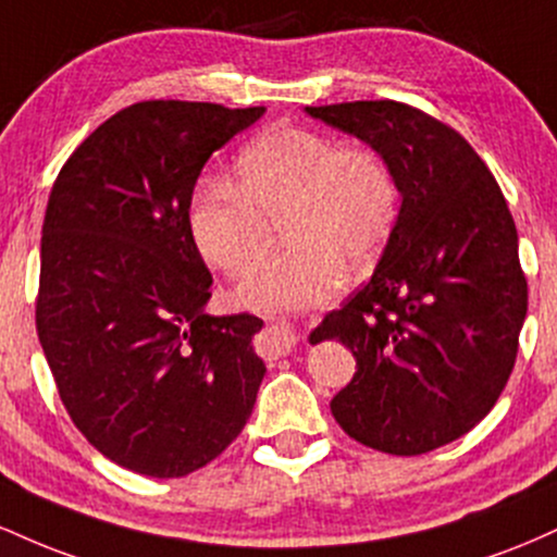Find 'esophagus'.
Segmentation results:
<instances>
[{"mask_svg":"<svg viewBox=\"0 0 557 557\" xmlns=\"http://www.w3.org/2000/svg\"><path fill=\"white\" fill-rule=\"evenodd\" d=\"M270 332H272L274 350H277L280 356L290 354V348H296L298 337H296V332H293L290 327H285V324H274V327H270Z\"/></svg>","mask_w":557,"mask_h":557,"instance_id":"34e87169","label":"esophagus"}]
</instances>
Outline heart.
<instances>
[{"instance_id": "b5f03b06", "label": "heart", "mask_w": 557, "mask_h": 557, "mask_svg": "<svg viewBox=\"0 0 557 557\" xmlns=\"http://www.w3.org/2000/svg\"><path fill=\"white\" fill-rule=\"evenodd\" d=\"M280 220L287 246L238 285L248 309L322 304L348 272L374 264L395 227L398 185L363 146H341L298 125L267 131L240 151L235 183L203 177L188 198V233L207 264L243 274Z\"/></svg>"}]
</instances>
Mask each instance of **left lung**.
Segmentation results:
<instances>
[{
	"label": "left lung",
	"mask_w": 557,
	"mask_h": 557,
	"mask_svg": "<svg viewBox=\"0 0 557 557\" xmlns=\"http://www.w3.org/2000/svg\"><path fill=\"white\" fill-rule=\"evenodd\" d=\"M304 112L376 151L400 194L369 283L309 337L356 359L332 417L361 445L421 456L474 430L513 372L527 317L513 216L476 151L430 114L400 101Z\"/></svg>",
	"instance_id": "8db88e82"
}]
</instances>
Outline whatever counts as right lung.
Returning <instances> with one entry per match:
<instances>
[{"mask_svg": "<svg viewBox=\"0 0 557 557\" xmlns=\"http://www.w3.org/2000/svg\"><path fill=\"white\" fill-rule=\"evenodd\" d=\"M264 107L140 101L57 175L41 227L36 330L70 419L101 456L175 479L214 461L257 403L259 317H214L188 233L203 164Z\"/></svg>", "mask_w": 557, "mask_h": 557, "instance_id": "1", "label": "right lung"}]
</instances>
